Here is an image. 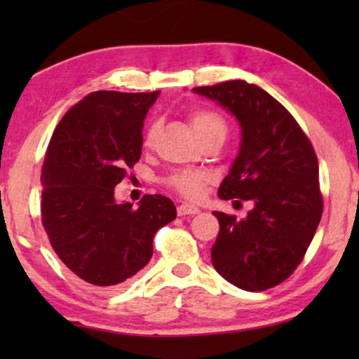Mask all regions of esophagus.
I'll use <instances>...</instances> for the list:
<instances>
[{
    "label": "esophagus",
    "instance_id": "34e87169",
    "mask_svg": "<svg viewBox=\"0 0 359 359\" xmlns=\"http://www.w3.org/2000/svg\"><path fill=\"white\" fill-rule=\"evenodd\" d=\"M201 209L196 208L193 204H188V203H183L178 205V215H188V214H199Z\"/></svg>",
    "mask_w": 359,
    "mask_h": 359
}]
</instances>
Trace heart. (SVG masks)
<instances>
[{
	"label": "heart",
	"mask_w": 359,
	"mask_h": 359,
	"mask_svg": "<svg viewBox=\"0 0 359 359\" xmlns=\"http://www.w3.org/2000/svg\"><path fill=\"white\" fill-rule=\"evenodd\" d=\"M191 127H193L194 134L198 135L201 140L203 137L212 134V132H224L227 130V126H225V121L220 117L217 112L214 111H205L199 109L194 111L189 117ZM155 134V126L151 124L145 132L144 142L145 145L151 144V139H154ZM208 181V175L203 173V171H194V170H181L171 173L168 178H166V184L175 191H178L181 196L188 199H198L201 194H203L204 184Z\"/></svg>",
	"instance_id": "obj_1"
}]
</instances>
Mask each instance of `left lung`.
<instances>
[{"label": "left lung", "mask_w": 359, "mask_h": 359, "mask_svg": "<svg viewBox=\"0 0 359 359\" xmlns=\"http://www.w3.org/2000/svg\"><path fill=\"white\" fill-rule=\"evenodd\" d=\"M193 91L227 109L242 129L219 198L255 204L242 220L212 212L220 225L210 250L215 271L245 291L278 286L302 262L322 217L316 151L291 112L257 85L232 80Z\"/></svg>", "instance_id": "left-lung-1"}]
</instances>
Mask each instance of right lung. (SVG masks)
<instances>
[{
  "instance_id": "right-lung-1",
  "label": "right lung",
  "mask_w": 359,
  "mask_h": 359,
  "mask_svg": "<svg viewBox=\"0 0 359 359\" xmlns=\"http://www.w3.org/2000/svg\"><path fill=\"white\" fill-rule=\"evenodd\" d=\"M160 91H95L53 130L43 160L42 224L58 258L96 289L116 287L154 255L156 230L176 219L173 201L147 194L117 204L114 188L142 155V129Z\"/></svg>"
}]
</instances>
